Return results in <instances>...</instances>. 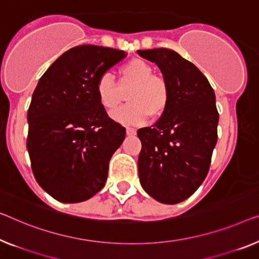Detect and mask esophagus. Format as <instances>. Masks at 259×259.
<instances>
[{
  "instance_id": "1",
  "label": "esophagus",
  "mask_w": 259,
  "mask_h": 259,
  "mask_svg": "<svg viewBox=\"0 0 259 259\" xmlns=\"http://www.w3.org/2000/svg\"><path fill=\"white\" fill-rule=\"evenodd\" d=\"M126 134L133 136V135H136V129L131 128V126H126Z\"/></svg>"
}]
</instances>
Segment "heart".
Masks as SVG:
<instances>
[{
	"label": "heart",
	"mask_w": 259,
	"mask_h": 259,
	"mask_svg": "<svg viewBox=\"0 0 259 259\" xmlns=\"http://www.w3.org/2000/svg\"><path fill=\"white\" fill-rule=\"evenodd\" d=\"M133 87L128 93L129 105L111 114L115 121L123 124H142L153 118L163 116L171 99L167 80L153 74V67L148 61L129 60L118 69V83L113 75L105 73L96 81L95 92L100 105L106 110H113L122 100V90Z\"/></svg>",
	"instance_id": "obj_1"
}]
</instances>
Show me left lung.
<instances>
[{"label":"left lung","instance_id":"left-lung-1","mask_svg":"<svg viewBox=\"0 0 259 259\" xmlns=\"http://www.w3.org/2000/svg\"><path fill=\"white\" fill-rule=\"evenodd\" d=\"M160 68L171 90L167 110L154 125L137 131L138 175L157 201L175 204L198 190L209 171L218 142L215 93L200 69L168 49L138 50Z\"/></svg>","mask_w":259,"mask_h":259}]
</instances>
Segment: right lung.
Returning <instances> with one entry per match:
<instances>
[{
  "instance_id": "1",
  "label": "right lung",
  "mask_w": 259,
  "mask_h": 259,
  "mask_svg": "<svg viewBox=\"0 0 259 259\" xmlns=\"http://www.w3.org/2000/svg\"><path fill=\"white\" fill-rule=\"evenodd\" d=\"M125 56L103 46H75L38 81L28 110L26 148L37 183L58 201H84L105 186L125 128L108 116L95 86Z\"/></svg>"
}]
</instances>
